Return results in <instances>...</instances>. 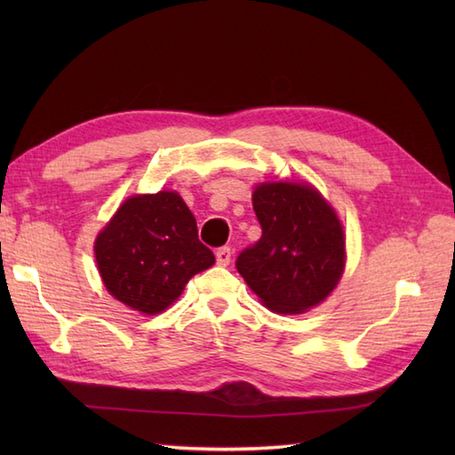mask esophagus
<instances>
[{"label":"esophagus","mask_w":455,"mask_h":455,"mask_svg":"<svg viewBox=\"0 0 455 455\" xmlns=\"http://www.w3.org/2000/svg\"><path fill=\"white\" fill-rule=\"evenodd\" d=\"M215 256H217V264L225 267V266L230 264V258H233V252H230L228 246H222V248L217 250Z\"/></svg>","instance_id":"obj_1"}]
</instances>
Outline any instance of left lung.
Instances as JSON below:
<instances>
[{"label":"left lung","instance_id":"left-lung-1","mask_svg":"<svg viewBox=\"0 0 455 455\" xmlns=\"http://www.w3.org/2000/svg\"><path fill=\"white\" fill-rule=\"evenodd\" d=\"M262 238L236 259L269 311L301 315L326 301L346 269V235L331 201L308 181H262L252 191Z\"/></svg>","mask_w":455,"mask_h":455}]
</instances>
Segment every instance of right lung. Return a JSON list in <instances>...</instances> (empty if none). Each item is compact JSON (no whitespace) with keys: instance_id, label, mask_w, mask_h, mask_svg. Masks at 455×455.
I'll list each match as a JSON object with an SVG mask.
<instances>
[{"instance_id":"add662e5","label":"right lung","mask_w":455,"mask_h":455,"mask_svg":"<svg viewBox=\"0 0 455 455\" xmlns=\"http://www.w3.org/2000/svg\"><path fill=\"white\" fill-rule=\"evenodd\" d=\"M101 282L117 301L142 315H160L189 279L215 264L197 238V220L178 191L134 193L93 243Z\"/></svg>"}]
</instances>
